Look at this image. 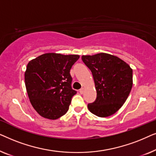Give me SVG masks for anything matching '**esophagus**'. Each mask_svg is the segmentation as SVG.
<instances>
[{"instance_id":"34e87169","label":"esophagus","mask_w":156,"mask_h":156,"mask_svg":"<svg viewBox=\"0 0 156 156\" xmlns=\"http://www.w3.org/2000/svg\"><path fill=\"white\" fill-rule=\"evenodd\" d=\"M84 88H82L80 90V93L81 94H82L84 93Z\"/></svg>"}]
</instances>
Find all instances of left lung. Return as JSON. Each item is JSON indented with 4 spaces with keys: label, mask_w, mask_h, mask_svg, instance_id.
<instances>
[{
    "label": "left lung",
    "mask_w": 156,
    "mask_h": 156,
    "mask_svg": "<svg viewBox=\"0 0 156 156\" xmlns=\"http://www.w3.org/2000/svg\"><path fill=\"white\" fill-rule=\"evenodd\" d=\"M92 73L97 99L89 104V112L99 117L115 114L126 101L133 86V70L119 57L107 53L82 55Z\"/></svg>",
    "instance_id": "8db88e82"
}]
</instances>
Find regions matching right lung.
<instances>
[{"label":"right lung","instance_id":"right-lung-1","mask_svg":"<svg viewBox=\"0 0 156 156\" xmlns=\"http://www.w3.org/2000/svg\"><path fill=\"white\" fill-rule=\"evenodd\" d=\"M78 55L45 53L30 60L25 72L30 101L43 118L55 120L69 109L76 91L72 89L70 69Z\"/></svg>","mask_w":156,"mask_h":156}]
</instances>
